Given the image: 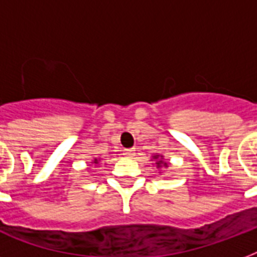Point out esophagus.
<instances>
[{"label": "esophagus", "mask_w": 257, "mask_h": 257, "mask_svg": "<svg viewBox=\"0 0 257 257\" xmlns=\"http://www.w3.org/2000/svg\"><path fill=\"white\" fill-rule=\"evenodd\" d=\"M122 155H124L125 157H128V159H132V157L135 156V149H124V151H122Z\"/></svg>", "instance_id": "1"}]
</instances>
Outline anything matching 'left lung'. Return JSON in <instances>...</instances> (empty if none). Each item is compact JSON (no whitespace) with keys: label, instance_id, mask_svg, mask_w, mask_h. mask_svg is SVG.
<instances>
[{"label":"left lung","instance_id":"1","mask_svg":"<svg viewBox=\"0 0 257 257\" xmlns=\"http://www.w3.org/2000/svg\"><path fill=\"white\" fill-rule=\"evenodd\" d=\"M161 159H163V156H160V155H157V156H155L153 157V160H157V168H159V167H161V165H164V167H167V163H164V161L161 160Z\"/></svg>","mask_w":257,"mask_h":257}]
</instances>
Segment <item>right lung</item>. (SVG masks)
<instances>
[{
	"label": "right lung",
	"mask_w": 257,
	"mask_h": 257,
	"mask_svg": "<svg viewBox=\"0 0 257 257\" xmlns=\"http://www.w3.org/2000/svg\"><path fill=\"white\" fill-rule=\"evenodd\" d=\"M94 164H98V159H94V161H93Z\"/></svg>",
	"instance_id": "add662e5"
}]
</instances>
